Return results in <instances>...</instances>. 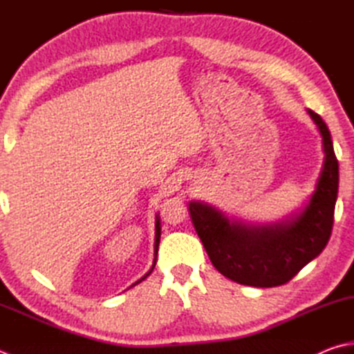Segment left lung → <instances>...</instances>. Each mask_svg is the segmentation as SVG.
<instances>
[{
	"mask_svg": "<svg viewBox=\"0 0 354 354\" xmlns=\"http://www.w3.org/2000/svg\"><path fill=\"white\" fill-rule=\"evenodd\" d=\"M322 136L324 165L304 209L274 223H245L214 206L189 202L192 225L216 270L237 283L271 288L290 282L321 254L331 236L339 188V163L321 115L308 109Z\"/></svg>",
	"mask_w": 354,
	"mask_h": 354,
	"instance_id": "8db88e82",
	"label": "left lung"
}]
</instances>
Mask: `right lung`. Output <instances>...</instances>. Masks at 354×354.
<instances>
[{
	"mask_svg": "<svg viewBox=\"0 0 354 354\" xmlns=\"http://www.w3.org/2000/svg\"><path fill=\"white\" fill-rule=\"evenodd\" d=\"M160 234H162V226H160V217L158 216H156V240H154V263H152V268L146 272V274L140 279V281H137L136 283H132V286L134 285H137V283H140L142 281H145L146 277H148L151 272H152V270H154V266H156V262H157V252H158V243H160Z\"/></svg>",
	"mask_w": 354,
	"mask_h": 354,
	"instance_id": "1",
	"label": "right lung"
}]
</instances>
